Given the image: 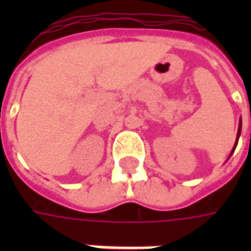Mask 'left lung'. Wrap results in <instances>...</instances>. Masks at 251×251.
<instances>
[{"label": "left lung", "mask_w": 251, "mask_h": 251, "mask_svg": "<svg viewBox=\"0 0 251 251\" xmlns=\"http://www.w3.org/2000/svg\"><path fill=\"white\" fill-rule=\"evenodd\" d=\"M239 133H241V125H239V130H238V137H239ZM235 147H237V144H235Z\"/></svg>", "instance_id": "1"}]
</instances>
